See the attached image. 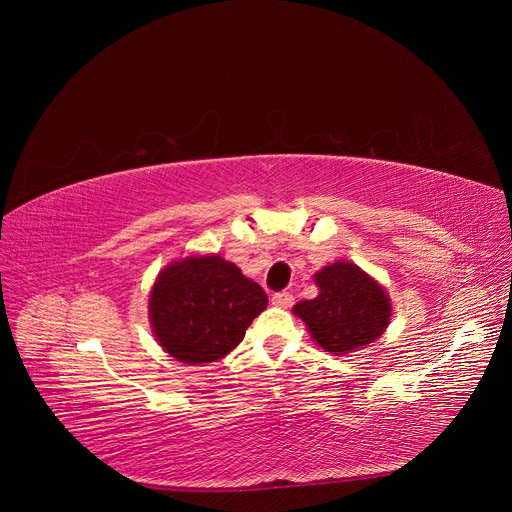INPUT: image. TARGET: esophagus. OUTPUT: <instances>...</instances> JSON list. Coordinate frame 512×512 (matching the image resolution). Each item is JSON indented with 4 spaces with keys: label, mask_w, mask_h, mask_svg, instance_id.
<instances>
[{
    "label": "esophagus",
    "mask_w": 512,
    "mask_h": 512,
    "mask_svg": "<svg viewBox=\"0 0 512 512\" xmlns=\"http://www.w3.org/2000/svg\"><path fill=\"white\" fill-rule=\"evenodd\" d=\"M271 304H273L275 308L287 310V308L294 306V296H291L289 291H279V294H275V296L271 298Z\"/></svg>",
    "instance_id": "obj_1"
}]
</instances>
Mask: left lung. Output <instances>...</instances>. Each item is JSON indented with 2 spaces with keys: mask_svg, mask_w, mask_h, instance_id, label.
Returning <instances> with one entry per match:
<instances>
[{
  "mask_svg": "<svg viewBox=\"0 0 512 512\" xmlns=\"http://www.w3.org/2000/svg\"><path fill=\"white\" fill-rule=\"evenodd\" d=\"M318 296L294 306L312 340L334 356L367 348L391 322L387 289L350 261H336L314 273Z\"/></svg>",
  "mask_w": 512,
  "mask_h": 512,
  "instance_id": "left-lung-1",
  "label": "left lung"
}]
</instances>
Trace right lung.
Wrapping results in <instances>:
<instances>
[{"label":"right lung","instance_id":"1","mask_svg":"<svg viewBox=\"0 0 512 512\" xmlns=\"http://www.w3.org/2000/svg\"><path fill=\"white\" fill-rule=\"evenodd\" d=\"M265 308L261 285L216 253H192L166 265L148 300L158 344L184 364L227 356Z\"/></svg>","mask_w":512,"mask_h":512}]
</instances>
